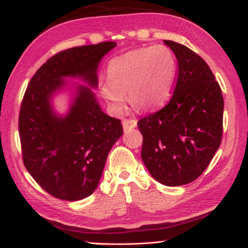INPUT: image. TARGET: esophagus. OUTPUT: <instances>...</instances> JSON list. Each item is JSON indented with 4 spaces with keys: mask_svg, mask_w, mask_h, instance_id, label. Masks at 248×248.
Returning <instances> with one entry per match:
<instances>
[{
    "mask_svg": "<svg viewBox=\"0 0 248 248\" xmlns=\"http://www.w3.org/2000/svg\"><path fill=\"white\" fill-rule=\"evenodd\" d=\"M123 125H124V131H128V130L137 127V120L136 119H124Z\"/></svg>",
    "mask_w": 248,
    "mask_h": 248,
    "instance_id": "esophagus-1",
    "label": "esophagus"
}]
</instances>
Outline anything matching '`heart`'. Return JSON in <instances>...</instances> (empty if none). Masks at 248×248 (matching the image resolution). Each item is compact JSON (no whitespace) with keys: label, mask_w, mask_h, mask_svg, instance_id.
<instances>
[{"label":"heart","mask_w":248,"mask_h":248,"mask_svg":"<svg viewBox=\"0 0 248 248\" xmlns=\"http://www.w3.org/2000/svg\"><path fill=\"white\" fill-rule=\"evenodd\" d=\"M107 81L100 94L117 114L124 112L128 97L140 111H152L170 99L176 77V60L165 46L132 50L109 61Z\"/></svg>","instance_id":"heart-1"}]
</instances>
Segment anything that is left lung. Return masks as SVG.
<instances>
[{
    "label": "left lung",
    "mask_w": 248,
    "mask_h": 248,
    "mask_svg": "<svg viewBox=\"0 0 248 248\" xmlns=\"http://www.w3.org/2000/svg\"><path fill=\"white\" fill-rule=\"evenodd\" d=\"M164 44L178 61L177 83L165 107L138 121L141 157L158 183L182 186L198 178L219 149L224 102L202 58L175 41Z\"/></svg>",
    "instance_id": "obj_1"
}]
</instances>
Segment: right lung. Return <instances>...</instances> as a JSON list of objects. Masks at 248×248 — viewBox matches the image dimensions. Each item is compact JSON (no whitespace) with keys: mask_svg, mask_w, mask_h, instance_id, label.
Masks as SVG:
<instances>
[{"mask_svg":"<svg viewBox=\"0 0 248 248\" xmlns=\"http://www.w3.org/2000/svg\"><path fill=\"white\" fill-rule=\"evenodd\" d=\"M116 45L105 41L54 54L25 92L18 119L24 165L56 198L77 201L93 194L109 151L124 132L121 121L105 114L90 87L77 86L65 116L54 112L52 96L64 89V78H79L96 89L99 62Z\"/></svg>","mask_w":248,"mask_h":248,"instance_id":"right-lung-1","label":"right lung"}]
</instances>
